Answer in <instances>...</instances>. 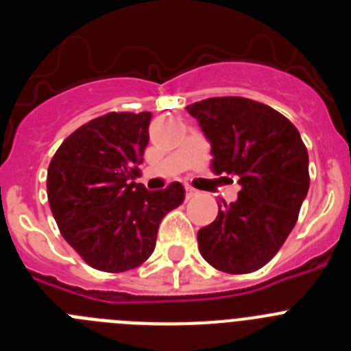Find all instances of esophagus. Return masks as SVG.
<instances>
[{"label": "esophagus", "instance_id": "obj_1", "mask_svg": "<svg viewBox=\"0 0 351 351\" xmlns=\"http://www.w3.org/2000/svg\"><path fill=\"white\" fill-rule=\"evenodd\" d=\"M195 195H197V191H195V190H191V188H186V193H184L186 200H190V198H193Z\"/></svg>", "mask_w": 351, "mask_h": 351}]
</instances>
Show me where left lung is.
<instances>
[{"mask_svg":"<svg viewBox=\"0 0 351 351\" xmlns=\"http://www.w3.org/2000/svg\"><path fill=\"white\" fill-rule=\"evenodd\" d=\"M210 142L213 170L237 176V200L198 230V250L228 274L258 271L280 251L309 190V156L300 133L269 105L221 96L188 105Z\"/></svg>","mask_w":351,"mask_h":351,"instance_id":"left-lung-1","label":"left lung"}]
</instances>
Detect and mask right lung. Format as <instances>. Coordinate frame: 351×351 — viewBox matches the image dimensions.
Returning <instances> with one entry per match:
<instances>
[{"mask_svg":"<svg viewBox=\"0 0 351 351\" xmlns=\"http://www.w3.org/2000/svg\"><path fill=\"white\" fill-rule=\"evenodd\" d=\"M151 112H108L60 145L47 197L61 235L93 269L125 272L151 256L160 223L184 200L181 182L147 191L130 181L149 142Z\"/></svg>","mask_w":351,"mask_h":351,"instance_id":"1","label":"right lung"}]
</instances>
